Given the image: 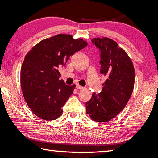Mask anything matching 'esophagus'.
I'll return each mask as SVG.
<instances>
[{
  "mask_svg": "<svg viewBox=\"0 0 158 158\" xmlns=\"http://www.w3.org/2000/svg\"><path fill=\"white\" fill-rule=\"evenodd\" d=\"M76 88H77V89H82L83 88L82 86L79 85V84H77V85H76Z\"/></svg>",
  "mask_w": 158,
  "mask_h": 158,
  "instance_id": "esophagus-1",
  "label": "esophagus"
}]
</instances>
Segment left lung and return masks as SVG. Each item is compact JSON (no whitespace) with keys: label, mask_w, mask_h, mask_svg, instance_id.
<instances>
[{"label":"left lung","mask_w":158,"mask_h":158,"mask_svg":"<svg viewBox=\"0 0 158 158\" xmlns=\"http://www.w3.org/2000/svg\"><path fill=\"white\" fill-rule=\"evenodd\" d=\"M92 42L100 49V73L106 77L102 92L92 94L85 103L86 113L97 122H109L122 111L135 85V68L126 52L113 40L94 38Z\"/></svg>","instance_id":"1"}]
</instances>
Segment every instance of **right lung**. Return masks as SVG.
I'll return each mask as SVG.
<instances>
[{"label": "right lung", "mask_w": 158, "mask_h": 158, "mask_svg": "<svg viewBox=\"0 0 158 158\" xmlns=\"http://www.w3.org/2000/svg\"><path fill=\"white\" fill-rule=\"evenodd\" d=\"M87 45L81 39L60 34L40 41L26 55L20 82L23 98L35 115L46 121L62 115V106L75 85H66L60 80L59 69L65 66L70 56Z\"/></svg>", "instance_id": "1"}]
</instances>
